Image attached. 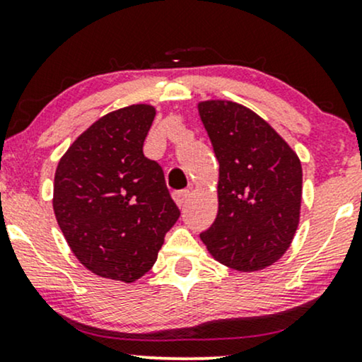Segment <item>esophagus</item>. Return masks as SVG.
Returning <instances> with one entry per match:
<instances>
[{
	"mask_svg": "<svg viewBox=\"0 0 362 362\" xmlns=\"http://www.w3.org/2000/svg\"><path fill=\"white\" fill-rule=\"evenodd\" d=\"M189 195H190L189 190H178V192L173 194V197H175L177 206L180 207V209H184V207H185L187 201H189Z\"/></svg>",
	"mask_w": 362,
	"mask_h": 362,
	"instance_id": "esophagus-1",
	"label": "esophagus"
}]
</instances>
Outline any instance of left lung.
I'll return each instance as SVG.
<instances>
[{
	"label": "left lung",
	"instance_id": "obj_1",
	"mask_svg": "<svg viewBox=\"0 0 362 362\" xmlns=\"http://www.w3.org/2000/svg\"><path fill=\"white\" fill-rule=\"evenodd\" d=\"M199 115L219 161L218 216L201 240L228 267L265 269L288 250L300 223V158L240 103L201 102Z\"/></svg>",
	"mask_w": 362,
	"mask_h": 362
}]
</instances>
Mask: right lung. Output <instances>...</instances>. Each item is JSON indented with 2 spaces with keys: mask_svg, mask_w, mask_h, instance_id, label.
<instances>
[{
  "mask_svg": "<svg viewBox=\"0 0 362 362\" xmlns=\"http://www.w3.org/2000/svg\"><path fill=\"white\" fill-rule=\"evenodd\" d=\"M155 114V107L139 103L103 115L57 165V224L97 276L124 282L144 276L180 216L163 170L143 153Z\"/></svg>",
  "mask_w": 362,
  "mask_h": 362,
  "instance_id": "obj_1",
  "label": "right lung"
}]
</instances>
